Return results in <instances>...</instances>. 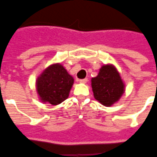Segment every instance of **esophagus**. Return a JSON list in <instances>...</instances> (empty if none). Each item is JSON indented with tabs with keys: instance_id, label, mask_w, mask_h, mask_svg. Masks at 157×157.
Segmentation results:
<instances>
[{
	"instance_id": "34e87169",
	"label": "esophagus",
	"mask_w": 157,
	"mask_h": 157,
	"mask_svg": "<svg viewBox=\"0 0 157 157\" xmlns=\"http://www.w3.org/2000/svg\"><path fill=\"white\" fill-rule=\"evenodd\" d=\"M87 82H88V78H83V79H80L79 80V83H86Z\"/></svg>"
}]
</instances>
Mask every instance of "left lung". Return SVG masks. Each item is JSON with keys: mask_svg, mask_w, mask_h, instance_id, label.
Listing matches in <instances>:
<instances>
[{"mask_svg": "<svg viewBox=\"0 0 157 157\" xmlns=\"http://www.w3.org/2000/svg\"><path fill=\"white\" fill-rule=\"evenodd\" d=\"M94 96L100 104L110 106L121 99L124 84L121 75L113 65H104L98 76L91 79Z\"/></svg>", "mask_w": 157, "mask_h": 157, "instance_id": "left-lung-1", "label": "left lung"}]
</instances>
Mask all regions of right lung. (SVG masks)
<instances>
[{
  "mask_svg": "<svg viewBox=\"0 0 157 157\" xmlns=\"http://www.w3.org/2000/svg\"><path fill=\"white\" fill-rule=\"evenodd\" d=\"M74 81V78L60 63H54L37 78L36 91L42 102L59 105L68 97Z\"/></svg>",
  "mask_w": 157,
  "mask_h": 157,
  "instance_id": "right-lung-1",
  "label": "right lung"
}]
</instances>
